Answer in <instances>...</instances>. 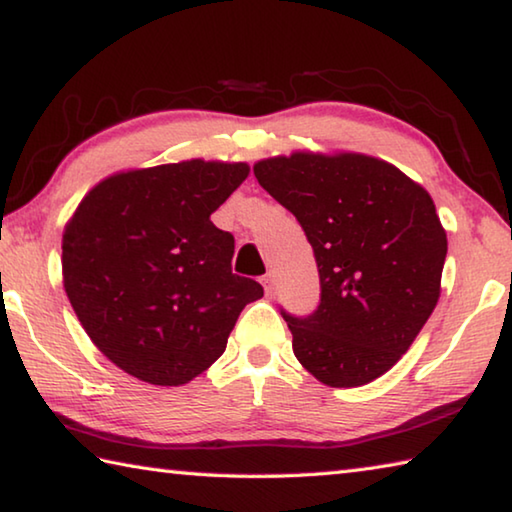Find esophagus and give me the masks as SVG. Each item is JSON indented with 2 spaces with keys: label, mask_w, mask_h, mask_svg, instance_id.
<instances>
[{
  "label": "esophagus",
  "mask_w": 512,
  "mask_h": 512,
  "mask_svg": "<svg viewBox=\"0 0 512 512\" xmlns=\"http://www.w3.org/2000/svg\"><path fill=\"white\" fill-rule=\"evenodd\" d=\"M262 287H264V291H266V296H273V289H275V277H273L271 273L262 277Z\"/></svg>",
  "instance_id": "obj_1"
}]
</instances>
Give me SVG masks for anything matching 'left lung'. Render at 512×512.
<instances>
[{"instance_id":"left-lung-1","label":"left lung","mask_w":512,"mask_h":512,"mask_svg":"<svg viewBox=\"0 0 512 512\" xmlns=\"http://www.w3.org/2000/svg\"><path fill=\"white\" fill-rule=\"evenodd\" d=\"M253 171L296 216L318 264V309L282 311L293 354L332 388L370 384L411 348L440 298L447 235L429 192L363 153L296 151Z\"/></svg>"}]
</instances>
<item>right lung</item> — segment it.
Masks as SVG:
<instances>
[{
	"mask_svg": "<svg viewBox=\"0 0 512 512\" xmlns=\"http://www.w3.org/2000/svg\"><path fill=\"white\" fill-rule=\"evenodd\" d=\"M246 162L112 173L63 232V284L92 343L128 375L180 386L221 357L262 284L232 273L235 237L210 221Z\"/></svg>",
	"mask_w": 512,
	"mask_h": 512,
	"instance_id": "obj_1",
	"label": "right lung"
}]
</instances>
